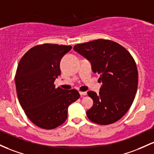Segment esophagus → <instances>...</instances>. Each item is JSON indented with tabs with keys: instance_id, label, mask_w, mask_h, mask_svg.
Masks as SVG:
<instances>
[{
	"instance_id": "1",
	"label": "esophagus",
	"mask_w": 154,
	"mask_h": 154,
	"mask_svg": "<svg viewBox=\"0 0 154 154\" xmlns=\"http://www.w3.org/2000/svg\"><path fill=\"white\" fill-rule=\"evenodd\" d=\"M86 94H87V93H86V91H80V94L82 97L86 95Z\"/></svg>"
}]
</instances>
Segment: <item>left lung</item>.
Wrapping results in <instances>:
<instances>
[{"label": "left lung", "mask_w": 154, "mask_h": 154, "mask_svg": "<svg viewBox=\"0 0 154 154\" xmlns=\"http://www.w3.org/2000/svg\"><path fill=\"white\" fill-rule=\"evenodd\" d=\"M74 50L91 63L94 72L103 83L99 94L87 92L94 101L87 110L88 119L100 125L115 123L132 105L138 84L134 58L125 48L110 40L97 39L74 46Z\"/></svg>", "instance_id": "left-lung-1"}]
</instances>
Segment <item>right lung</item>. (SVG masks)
<instances>
[{"label":"right lung","mask_w":154,"mask_h":154,"mask_svg":"<svg viewBox=\"0 0 154 154\" xmlns=\"http://www.w3.org/2000/svg\"><path fill=\"white\" fill-rule=\"evenodd\" d=\"M71 46L44 44L29 49L17 66V97L26 116L37 127L53 129L68 118V108L80 97L76 89L55 88L60 60Z\"/></svg>","instance_id":"obj_1"}]
</instances>
